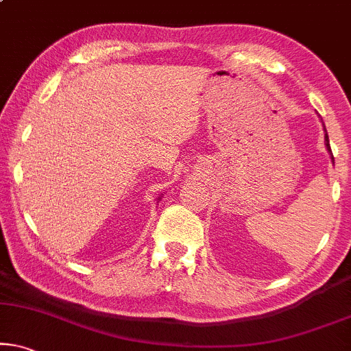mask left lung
<instances>
[{
    "mask_svg": "<svg viewBox=\"0 0 351 351\" xmlns=\"http://www.w3.org/2000/svg\"><path fill=\"white\" fill-rule=\"evenodd\" d=\"M324 132H326V128H324ZM324 143H326V147H328V152L330 154V157H332V162H334V156H332V151H330V144H329V136H328V132H326Z\"/></svg>",
    "mask_w": 351,
    "mask_h": 351,
    "instance_id": "1",
    "label": "left lung"
}]
</instances>
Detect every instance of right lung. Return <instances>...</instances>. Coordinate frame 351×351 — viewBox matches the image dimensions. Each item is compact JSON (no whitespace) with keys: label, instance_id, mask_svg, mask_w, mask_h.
<instances>
[{"label":"right lung","instance_id":"add662e5","mask_svg":"<svg viewBox=\"0 0 351 351\" xmlns=\"http://www.w3.org/2000/svg\"><path fill=\"white\" fill-rule=\"evenodd\" d=\"M158 199H162V197H158Z\"/></svg>","mask_w":351,"mask_h":351}]
</instances>
